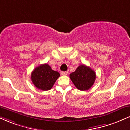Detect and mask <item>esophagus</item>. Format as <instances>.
<instances>
[{"label": "esophagus", "mask_w": 130, "mask_h": 130, "mask_svg": "<svg viewBox=\"0 0 130 130\" xmlns=\"http://www.w3.org/2000/svg\"><path fill=\"white\" fill-rule=\"evenodd\" d=\"M68 74V71H62V72H61V74L64 75V76H67V75Z\"/></svg>", "instance_id": "esophagus-1"}]
</instances>
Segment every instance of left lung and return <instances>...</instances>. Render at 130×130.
Returning a JSON list of instances; mask_svg holds the SVG:
<instances>
[{
  "label": "left lung",
  "mask_w": 130,
  "mask_h": 130,
  "mask_svg": "<svg viewBox=\"0 0 130 130\" xmlns=\"http://www.w3.org/2000/svg\"><path fill=\"white\" fill-rule=\"evenodd\" d=\"M71 80L78 90L86 91L93 86L96 78L95 71L85 65L79 66L70 74Z\"/></svg>",
  "instance_id": "left-lung-1"
}]
</instances>
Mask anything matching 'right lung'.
<instances>
[{
  "instance_id": "right-lung-1",
  "label": "right lung",
  "mask_w": 130,
  "mask_h": 130,
  "mask_svg": "<svg viewBox=\"0 0 130 130\" xmlns=\"http://www.w3.org/2000/svg\"><path fill=\"white\" fill-rule=\"evenodd\" d=\"M60 74L51 69L47 63L35 68L31 73V79L37 88L43 91L50 90L58 79Z\"/></svg>"
}]
</instances>
